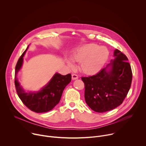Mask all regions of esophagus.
Instances as JSON below:
<instances>
[{
    "mask_svg": "<svg viewBox=\"0 0 146 146\" xmlns=\"http://www.w3.org/2000/svg\"><path fill=\"white\" fill-rule=\"evenodd\" d=\"M72 80H77L78 78V77L77 74H72Z\"/></svg>",
    "mask_w": 146,
    "mask_h": 146,
    "instance_id": "obj_1",
    "label": "esophagus"
}]
</instances>
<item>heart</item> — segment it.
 I'll return each instance as SVG.
<instances>
[{"instance_id": "b5f03b06", "label": "heart", "mask_w": 146, "mask_h": 146, "mask_svg": "<svg viewBox=\"0 0 146 146\" xmlns=\"http://www.w3.org/2000/svg\"><path fill=\"white\" fill-rule=\"evenodd\" d=\"M109 52L105 46H99L95 44L82 45L73 52L71 59L74 62H80V70L87 75H93L98 73L108 60ZM67 64L73 68V62L67 60Z\"/></svg>"}]
</instances>
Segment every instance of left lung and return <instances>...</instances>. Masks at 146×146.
<instances>
[{
	"instance_id": "obj_1",
	"label": "left lung",
	"mask_w": 146,
	"mask_h": 146,
	"mask_svg": "<svg viewBox=\"0 0 146 146\" xmlns=\"http://www.w3.org/2000/svg\"><path fill=\"white\" fill-rule=\"evenodd\" d=\"M114 59L96 75L82 77L85 84V100L98 113L111 110L123 102L130 89L132 73L126 55L116 49Z\"/></svg>"
}]
</instances>
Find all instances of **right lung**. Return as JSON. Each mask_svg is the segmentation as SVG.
Returning a JSON list of instances; mask_svg holds the SVG:
<instances>
[{
  "instance_id": "add662e5",
  "label": "right lung",
  "mask_w": 146,
  "mask_h": 146,
  "mask_svg": "<svg viewBox=\"0 0 146 146\" xmlns=\"http://www.w3.org/2000/svg\"><path fill=\"white\" fill-rule=\"evenodd\" d=\"M29 48L19 58L15 66L14 82L17 94L24 105L36 113H45L51 110L60 100L62 93L72 80L70 74L63 76L55 73L47 84L37 92H25L18 81L17 74L21 69L24 56Z\"/></svg>"
}]
</instances>
